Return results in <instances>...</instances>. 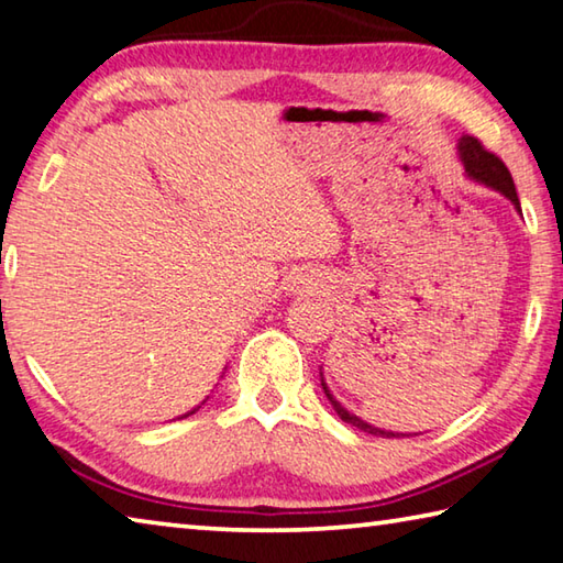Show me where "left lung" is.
Returning <instances> with one entry per match:
<instances>
[{"label": "left lung", "mask_w": 563, "mask_h": 563, "mask_svg": "<svg viewBox=\"0 0 563 563\" xmlns=\"http://www.w3.org/2000/svg\"><path fill=\"white\" fill-rule=\"evenodd\" d=\"M457 147H460V161H462V165H465L467 177H472V180H475V183H482V185L492 187V190L501 192L521 212L519 197H517V187H515V180H511V173L507 170V165L501 163L495 153H489L487 147L482 145L477 137H472V135H462ZM321 386H323V393H327V398L331 400L333 410L339 412V418L343 422H349V426L358 428L363 432H371V435H380V438H400L402 435V432H390V430H380V428L368 426L366 420H361L358 416H353V412H349L336 398L331 396V390L327 388V383H323V378H321Z\"/></svg>", "instance_id": "left-lung-1"}]
</instances>
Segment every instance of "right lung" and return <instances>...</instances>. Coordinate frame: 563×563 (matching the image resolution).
<instances>
[{"label":"right lung","mask_w":563,"mask_h":563,"mask_svg":"<svg viewBox=\"0 0 563 563\" xmlns=\"http://www.w3.org/2000/svg\"><path fill=\"white\" fill-rule=\"evenodd\" d=\"M202 402H205V400H202ZM197 408H200V406H197ZM197 408H195V410H197ZM195 410H190V412H187V416H192V412H195ZM187 416H183V418H187Z\"/></svg>","instance_id":"1"}]
</instances>
